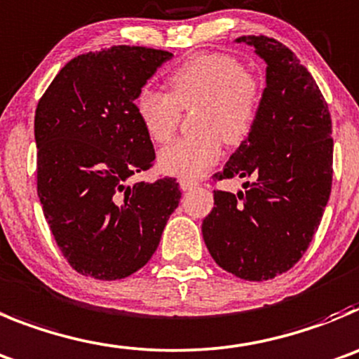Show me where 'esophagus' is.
<instances>
[{"label": "esophagus", "mask_w": 359, "mask_h": 359, "mask_svg": "<svg viewBox=\"0 0 359 359\" xmlns=\"http://www.w3.org/2000/svg\"><path fill=\"white\" fill-rule=\"evenodd\" d=\"M197 185H199V183L190 180V177H182V180H180V187H182V190H192L196 189Z\"/></svg>", "instance_id": "34e87169"}]
</instances>
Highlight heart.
Wrapping results in <instances>:
<instances>
[{
  "instance_id": "heart-1",
  "label": "heart",
  "mask_w": 359,
  "mask_h": 359,
  "mask_svg": "<svg viewBox=\"0 0 359 359\" xmlns=\"http://www.w3.org/2000/svg\"><path fill=\"white\" fill-rule=\"evenodd\" d=\"M263 100L262 78L238 58L224 53H197L169 78V94L142 88L135 110L149 139L165 144L172 139L182 110H192V137L174 140L158 154L165 172L182 177L201 176L220 158L226 144L244 142L251 133Z\"/></svg>"
}]
</instances>
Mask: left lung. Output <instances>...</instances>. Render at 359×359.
Listing matches in <instances>:
<instances>
[{"instance_id": "obj_1", "label": "left lung", "mask_w": 359, "mask_h": 359, "mask_svg": "<svg viewBox=\"0 0 359 359\" xmlns=\"http://www.w3.org/2000/svg\"><path fill=\"white\" fill-rule=\"evenodd\" d=\"M255 46L267 62V87L248 139L215 182L251 177L244 192L213 190L203 238L219 267L248 281L290 271L320 224L333 182L331 115L313 76L294 51L265 35Z\"/></svg>"}]
</instances>
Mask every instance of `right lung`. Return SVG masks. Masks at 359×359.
Listing matches in <instances>:
<instances>
[{"mask_svg": "<svg viewBox=\"0 0 359 359\" xmlns=\"http://www.w3.org/2000/svg\"><path fill=\"white\" fill-rule=\"evenodd\" d=\"M170 57L142 46L83 53L39 101L37 194L57 245L80 274L114 281L139 271L177 208L174 177L128 183L154 163L135 100Z\"/></svg>", "mask_w": 359, "mask_h": 359, "instance_id": "right-lung-1", "label": "right lung"}]
</instances>
